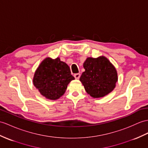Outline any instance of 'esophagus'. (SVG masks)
<instances>
[{
  "mask_svg": "<svg viewBox=\"0 0 148 148\" xmlns=\"http://www.w3.org/2000/svg\"><path fill=\"white\" fill-rule=\"evenodd\" d=\"M74 77L76 79H79L80 77V73H75L74 75Z\"/></svg>",
  "mask_w": 148,
  "mask_h": 148,
  "instance_id": "34e87169",
  "label": "esophagus"
}]
</instances>
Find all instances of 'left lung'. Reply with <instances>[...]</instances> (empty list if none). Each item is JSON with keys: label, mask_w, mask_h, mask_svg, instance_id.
<instances>
[{"label": "left lung", "mask_w": 148, "mask_h": 148, "mask_svg": "<svg viewBox=\"0 0 148 148\" xmlns=\"http://www.w3.org/2000/svg\"><path fill=\"white\" fill-rule=\"evenodd\" d=\"M84 67L85 71L80 80L90 95L100 98L113 90L117 82V71L106 57L88 58Z\"/></svg>", "instance_id": "1"}]
</instances>
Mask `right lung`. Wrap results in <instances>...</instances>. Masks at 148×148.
I'll use <instances>...</instances> for the list:
<instances>
[{
  "label": "right lung",
  "mask_w": 148,
  "mask_h": 148,
  "mask_svg": "<svg viewBox=\"0 0 148 148\" xmlns=\"http://www.w3.org/2000/svg\"><path fill=\"white\" fill-rule=\"evenodd\" d=\"M74 79L66 63L59 58L55 60L47 58L36 71L33 84L46 99L56 100L64 94L67 85Z\"/></svg>",
  "instance_id": "obj_1"
}]
</instances>
